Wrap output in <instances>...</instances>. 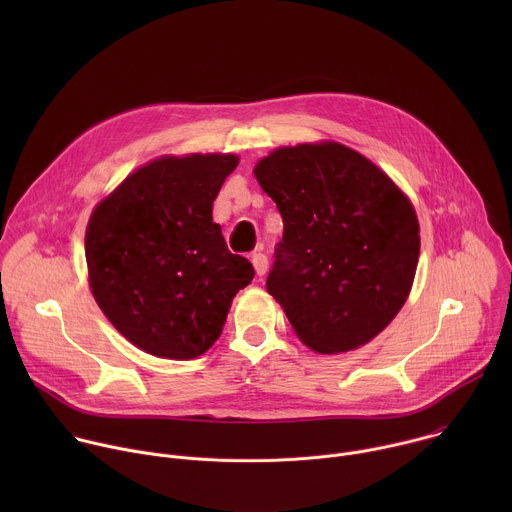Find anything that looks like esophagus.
<instances>
[{
	"instance_id": "34e87169",
	"label": "esophagus",
	"mask_w": 512,
	"mask_h": 512,
	"mask_svg": "<svg viewBox=\"0 0 512 512\" xmlns=\"http://www.w3.org/2000/svg\"><path fill=\"white\" fill-rule=\"evenodd\" d=\"M251 261H253V267H255L257 275H259V277H261V275H265L267 265H269L267 257H265L261 251H257V253H253V255H251Z\"/></svg>"
}]
</instances>
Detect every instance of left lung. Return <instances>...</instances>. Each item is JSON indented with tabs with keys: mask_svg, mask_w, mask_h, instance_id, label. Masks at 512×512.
I'll return each instance as SVG.
<instances>
[{
	"mask_svg": "<svg viewBox=\"0 0 512 512\" xmlns=\"http://www.w3.org/2000/svg\"><path fill=\"white\" fill-rule=\"evenodd\" d=\"M283 237L267 291L300 340L336 354L367 344L403 308L419 259L407 196L340 143L281 148L255 168Z\"/></svg>",
	"mask_w": 512,
	"mask_h": 512,
	"instance_id": "obj_1",
	"label": "left lung"
}]
</instances>
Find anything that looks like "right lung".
I'll return each instance as SVG.
<instances>
[{
    "instance_id": "right-lung-1",
    "label": "right lung",
    "mask_w": 512,
    "mask_h": 512,
    "mask_svg": "<svg viewBox=\"0 0 512 512\" xmlns=\"http://www.w3.org/2000/svg\"><path fill=\"white\" fill-rule=\"evenodd\" d=\"M237 164L231 154L160 158L95 208L85 239L93 296L137 348L200 356L251 283L253 265L212 223V202Z\"/></svg>"
}]
</instances>
